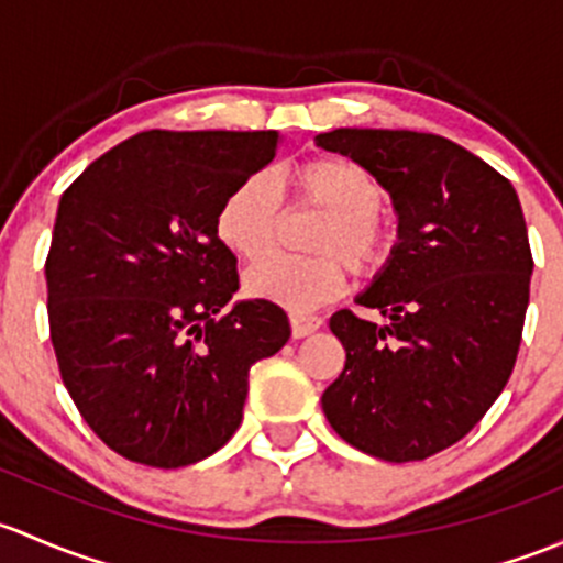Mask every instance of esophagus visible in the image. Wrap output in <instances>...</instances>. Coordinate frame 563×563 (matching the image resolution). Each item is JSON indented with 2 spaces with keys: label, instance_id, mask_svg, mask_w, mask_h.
<instances>
[{
  "label": "esophagus",
  "instance_id": "esophagus-1",
  "mask_svg": "<svg viewBox=\"0 0 563 563\" xmlns=\"http://www.w3.org/2000/svg\"><path fill=\"white\" fill-rule=\"evenodd\" d=\"M289 324H292L295 339H306V335H311L314 330H320L322 320L311 314H289Z\"/></svg>",
  "mask_w": 563,
  "mask_h": 563
}]
</instances>
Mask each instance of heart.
<instances>
[{
    "label": "heart",
    "instance_id": "b5f03b06",
    "mask_svg": "<svg viewBox=\"0 0 563 563\" xmlns=\"http://www.w3.org/2000/svg\"><path fill=\"white\" fill-rule=\"evenodd\" d=\"M300 202L324 211L311 249L320 254H268L243 276L249 298L303 314L346 289V263L357 274H376L390 260L393 230L379 208L382 184L361 165L335 156H314L289 170ZM279 195L265 173H252L224 195L217 211V235L241 257H257L274 241Z\"/></svg>",
    "mask_w": 563,
    "mask_h": 563
}]
</instances>
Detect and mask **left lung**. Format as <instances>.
Returning <instances> with one entry per match:
<instances>
[{
    "mask_svg": "<svg viewBox=\"0 0 563 563\" xmlns=\"http://www.w3.org/2000/svg\"><path fill=\"white\" fill-rule=\"evenodd\" d=\"M339 152L390 192L398 243L357 306L330 330L346 363L322 393L333 431L390 463L431 457L461 442L512 374L534 271L523 208L488 162L442 135L333 130Z\"/></svg>",
    "mask_w": 563,
    "mask_h": 563,
    "instance_id": "1",
    "label": "left lung"
}]
</instances>
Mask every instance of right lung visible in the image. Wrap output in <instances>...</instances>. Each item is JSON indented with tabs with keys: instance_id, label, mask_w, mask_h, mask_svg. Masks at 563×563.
Segmentation results:
<instances>
[{
	"instance_id": "right-lung-1",
	"label": "right lung",
	"mask_w": 563,
	"mask_h": 563,
	"mask_svg": "<svg viewBox=\"0 0 563 563\" xmlns=\"http://www.w3.org/2000/svg\"><path fill=\"white\" fill-rule=\"evenodd\" d=\"M279 132L132 135L62 195L45 260L62 382L113 453L156 468L213 455L241 426L249 368L289 339L239 289L219 241L224 195L276 156Z\"/></svg>"
}]
</instances>
